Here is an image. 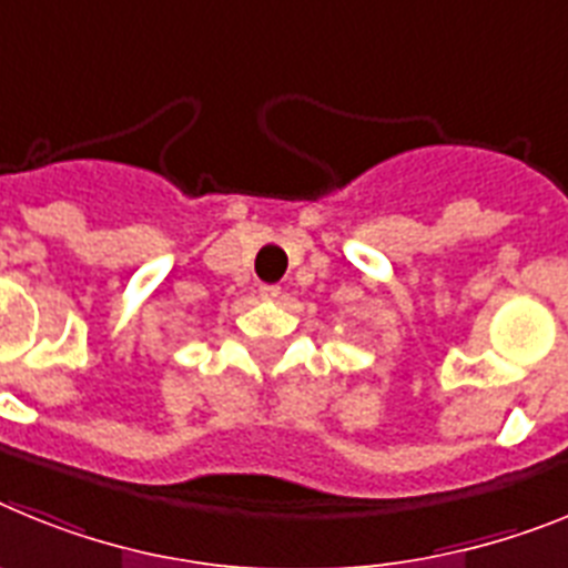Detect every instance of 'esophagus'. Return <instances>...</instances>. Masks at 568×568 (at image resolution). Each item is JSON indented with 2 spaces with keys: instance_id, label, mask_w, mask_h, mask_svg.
<instances>
[{
  "instance_id": "1",
  "label": "esophagus",
  "mask_w": 568,
  "mask_h": 568,
  "mask_svg": "<svg viewBox=\"0 0 568 568\" xmlns=\"http://www.w3.org/2000/svg\"><path fill=\"white\" fill-rule=\"evenodd\" d=\"M260 297H263V300H274V297H280V285L263 283V285H260Z\"/></svg>"
}]
</instances>
